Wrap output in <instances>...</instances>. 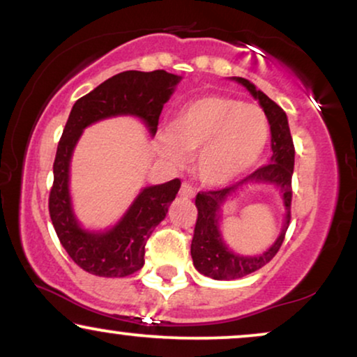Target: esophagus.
I'll use <instances>...</instances> for the list:
<instances>
[{
    "label": "esophagus",
    "mask_w": 357,
    "mask_h": 357,
    "mask_svg": "<svg viewBox=\"0 0 357 357\" xmlns=\"http://www.w3.org/2000/svg\"><path fill=\"white\" fill-rule=\"evenodd\" d=\"M180 195H182V197H187V198H193L195 197V190H193L192 185L183 182L182 187H180Z\"/></svg>",
    "instance_id": "1"
}]
</instances>
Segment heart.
<instances>
[{
  "label": "heart",
  "instance_id": "1",
  "mask_svg": "<svg viewBox=\"0 0 357 357\" xmlns=\"http://www.w3.org/2000/svg\"><path fill=\"white\" fill-rule=\"evenodd\" d=\"M271 128L266 112L229 96L190 100L169 130L158 135L160 154L183 165L197 154V175L204 185L222 187L250 170L265 153Z\"/></svg>",
  "mask_w": 357,
  "mask_h": 357
}]
</instances>
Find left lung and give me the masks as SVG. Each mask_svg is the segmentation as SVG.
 I'll use <instances>...</instances> for the list:
<instances>
[{
  "label": "left lung",
  "mask_w": 357,
  "mask_h": 357,
  "mask_svg": "<svg viewBox=\"0 0 357 357\" xmlns=\"http://www.w3.org/2000/svg\"><path fill=\"white\" fill-rule=\"evenodd\" d=\"M242 86H245L248 92L258 99L261 109L266 112L271 128V151L273 155L270 164L257 169L255 172L248 175L241 182L231 185V187L221 190H209V192H199L195 199L198 209L197 224L192 238V258L193 265L204 276L213 280H237V278L247 276L250 273L260 270L266 263L273 260L281 243L284 241L286 231L291 221V199H292V172H294V143L287 125V116L284 110L276 102H273L261 91L248 79L243 77H234ZM247 183H273L282 188L283 201L287 208L285 226L282 229L280 237L277 242L261 256L258 257H241L236 256L225 247L218 231V211L220 204L227 196Z\"/></svg>",
  "instance_id": "obj_1"
}]
</instances>
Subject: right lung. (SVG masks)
Segmentation results:
<instances>
[{"label": "right lung", "mask_w": 357, "mask_h": 357, "mask_svg": "<svg viewBox=\"0 0 357 357\" xmlns=\"http://www.w3.org/2000/svg\"><path fill=\"white\" fill-rule=\"evenodd\" d=\"M180 79V76L164 70L123 71L102 82L73 105L53 162L48 211L68 255L91 275L125 278L143 268L146 242L167 214L170 203L178 193L180 180L146 187L125 216L109 231H84L73 213L68 188L70 162L77 139L86 126L116 115L138 116L154 136L162 107Z\"/></svg>", "instance_id": "right-lung-1"}]
</instances>
